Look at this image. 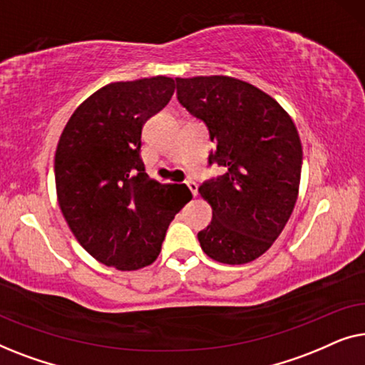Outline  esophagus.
I'll use <instances>...</instances> for the list:
<instances>
[{"mask_svg":"<svg viewBox=\"0 0 365 365\" xmlns=\"http://www.w3.org/2000/svg\"><path fill=\"white\" fill-rule=\"evenodd\" d=\"M186 184H187L189 191H191L192 196H197V182H194V181H187Z\"/></svg>","mask_w":365,"mask_h":365,"instance_id":"1","label":"esophagus"}]
</instances>
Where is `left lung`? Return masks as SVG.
Returning <instances> with one entry per match:
<instances>
[{
  "instance_id": "left-lung-1",
  "label": "left lung",
  "mask_w": 365,
  "mask_h": 365,
  "mask_svg": "<svg viewBox=\"0 0 365 365\" xmlns=\"http://www.w3.org/2000/svg\"><path fill=\"white\" fill-rule=\"evenodd\" d=\"M178 101L207 128L209 166L226 168L199 194L212 221L197 232L201 249L222 264L262 256L296 206L302 146L292 119L261 89L229 76L176 78Z\"/></svg>"
}]
</instances>
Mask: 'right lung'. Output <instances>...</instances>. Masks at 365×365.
Segmentation results:
<instances>
[{
	"label": "right lung",
	"mask_w": 365,
	"mask_h": 365,
	"mask_svg": "<svg viewBox=\"0 0 365 365\" xmlns=\"http://www.w3.org/2000/svg\"><path fill=\"white\" fill-rule=\"evenodd\" d=\"M173 78L119 81L78 106L54 156L58 202L78 242L104 266L136 271L156 261L169 222L191 201L186 184L144 171V123L171 99Z\"/></svg>",
	"instance_id": "obj_1"
}]
</instances>
